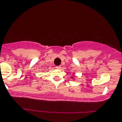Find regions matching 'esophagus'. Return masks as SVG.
I'll return each mask as SVG.
<instances>
[{"instance_id":"1","label":"esophagus","mask_w":122,"mask_h":122,"mask_svg":"<svg viewBox=\"0 0 122 122\" xmlns=\"http://www.w3.org/2000/svg\"><path fill=\"white\" fill-rule=\"evenodd\" d=\"M56 69H58V70H60V69L61 68V66H56Z\"/></svg>"}]
</instances>
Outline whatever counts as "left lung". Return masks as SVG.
<instances>
[{"label":"left lung","instance_id":"8db88e82","mask_svg":"<svg viewBox=\"0 0 122 122\" xmlns=\"http://www.w3.org/2000/svg\"><path fill=\"white\" fill-rule=\"evenodd\" d=\"M74 78V77H71V78H72H72Z\"/></svg>","mask_w":122,"mask_h":122}]
</instances>
